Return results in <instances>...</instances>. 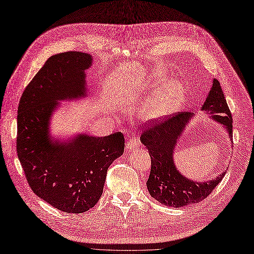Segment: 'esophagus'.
I'll return each instance as SVG.
<instances>
[{"label":"esophagus","mask_w":254,"mask_h":254,"mask_svg":"<svg viewBox=\"0 0 254 254\" xmlns=\"http://www.w3.org/2000/svg\"><path fill=\"white\" fill-rule=\"evenodd\" d=\"M139 146V140L137 137H130L128 139V142L127 144V151H130V149L137 148Z\"/></svg>","instance_id":"1"}]
</instances>
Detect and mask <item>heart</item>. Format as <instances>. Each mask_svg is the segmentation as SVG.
<instances>
[{"mask_svg":"<svg viewBox=\"0 0 254 254\" xmlns=\"http://www.w3.org/2000/svg\"><path fill=\"white\" fill-rule=\"evenodd\" d=\"M184 98L182 82L173 80L159 89L149 100L146 107V116L149 119L159 118L170 114L181 106Z\"/></svg>","mask_w":254,"mask_h":254,"instance_id":"obj_1","label":"heart"}]
</instances>
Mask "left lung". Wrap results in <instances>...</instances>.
Returning a JSON list of instances; mask_svg holds the SVG:
<instances>
[{
  "label": "left lung",
  "instance_id": "1",
  "mask_svg": "<svg viewBox=\"0 0 254 254\" xmlns=\"http://www.w3.org/2000/svg\"><path fill=\"white\" fill-rule=\"evenodd\" d=\"M202 110L223 125L232 140L231 112L218 79H213ZM191 117L190 112H179L164 119H154L145 125L140 137L152 161L151 174L146 182L148 192L166 206L180 208L201 202L207 198L225 176L224 172L213 180L200 183L187 179L177 171L173 159L175 145Z\"/></svg>",
  "mask_w": 254,
  "mask_h": 254
}]
</instances>
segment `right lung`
Instances as JSON below:
<instances>
[{
	"label": "right lung",
	"mask_w": 254,
	"mask_h": 254,
	"mask_svg": "<svg viewBox=\"0 0 254 254\" xmlns=\"http://www.w3.org/2000/svg\"><path fill=\"white\" fill-rule=\"evenodd\" d=\"M92 56L78 51L55 54L24 90L17 109L16 153L30 189L64 212L82 213L100 199L107 172L125 152L121 132L106 137L79 135L52 142L49 121L59 100L83 96Z\"/></svg>",
	"instance_id": "obj_1"
}]
</instances>
